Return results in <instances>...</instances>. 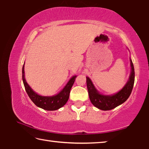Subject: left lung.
<instances>
[{"label": "left lung", "instance_id": "left-lung-1", "mask_svg": "<svg viewBox=\"0 0 149 149\" xmlns=\"http://www.w3.org/2000/svg\"><path fill=\"white\" fill-rule=\"evenodd\" d=\"M131 62V74L127 84L119 92L112 95H103L100 94L96 89L93 83L89 77H87V87L89 96L92 104L100 110H110L122 104L127 100L132 93L135 81V71L133 62Z\"/></svg>", "mask_w": 149, "mask_h": 149}]
</instances>
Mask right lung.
Listing matches in <instances>:
<instances>
[{"mask_svg":"<svg viewBox=\"0 0 149 149\" xmlns=\"http://www.w3.org/2000/svg\"><path fill=\"white\" fill-rule=\"evenodd\" d=\"M76 77V75L73 76L58 94L52 97H44L37 95L27 84L24 75V64L22 68V79L29 97L37 107L46 110H56L65 105L69 99L70 90Z\"/></svg>","mask_w":149,"mask_h":149,"instance_id":"add662e5","label":"right lung"}]
</instances>
